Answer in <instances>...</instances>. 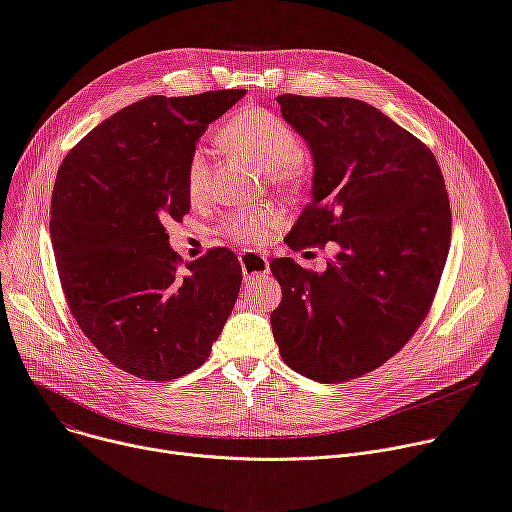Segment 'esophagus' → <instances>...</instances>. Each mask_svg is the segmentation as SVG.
I'll list each match as a JSON object with an SVG mask.
<instances>
[{"mask_svg":"<svg viewBox=\"0 0 512 512\" xmlns=\"http://www.w3.org/2000/svg\"><path fill=\"white\" fill-rule=\"evenodd\" d=\"M241 267H243V277L245 282L257 280V277H263L269 273V261L253 251L241 253Z\"/></svg>","mask_w":512,"mask_h":512,"instance_id":"34e87169","label":"esophagus"}]
</instances>
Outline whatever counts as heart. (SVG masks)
Returning a JSON list of instances; mask_svg holds the SVG:
<instances>
[{"label": "heart", "mask_w": 512, "mask_h": 512, "mask_svg": "<svg viewBox=\"0 0 512 512\" xmlns=\"http://www.w3.org/2000/svg\"><path fill=\"white\" fill-rule=\"evenodd\" d=\"M220 143L245 153L267 171V179L275 188L298 194L312 177V157L298 143V134L290 122L263 106H245L232 114L218 130ZM210 163L202 147H194L185 161V190L198 200L208 190ZM286 224L282 210L253 208L226 216L220 224L224 237L243 245H261L275 230Z\"/></svg>", "instance_id": "b5f03b06"}]
</instances>
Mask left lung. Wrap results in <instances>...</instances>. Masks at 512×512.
Instances as JSON below:
<instances>
[{
    "instance_id": "obj_1",
    "label": "left lung",
    "mask_w": 512,
    "mask_h": 512,
    "mask_svg": "<svg viewBox=\"0 0 512 512\" xmlns=\"http://www.w3.org/2000/svg\"><path fill=\"white\" fill-rule=\"evenodd\" d=\"M314 159L312 202L288 247L339 245L318 273L271 261L282 304L271 329L298 374L339 384L396 355L427 318L451 243V208L431 149L351 98H277Z\"/></svg>"
}]
</instances>
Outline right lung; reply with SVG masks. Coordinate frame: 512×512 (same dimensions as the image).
I'll use <instances>...</instances> for the list:
<instances>
[{
	"label": "right lung",
	"instance_id": "right-lung-1",
	"mask_svg": "<svg viewBox=\"0 0 512 512\" xmlns=\"http://www.w3.org/2000/svg\"><path fill=\"white\" fill-rule=\"evenodd\" d=\"M245 89L151 96L116 112L67 153L51 241L69 310L118 369L169 382L200 367L237 302L243 269L214 247L185 263L165 222L190 212L185 161Z\"/></svg>",
	"mask_w": 512,
	"mask_h": 512
}]
</instances>
